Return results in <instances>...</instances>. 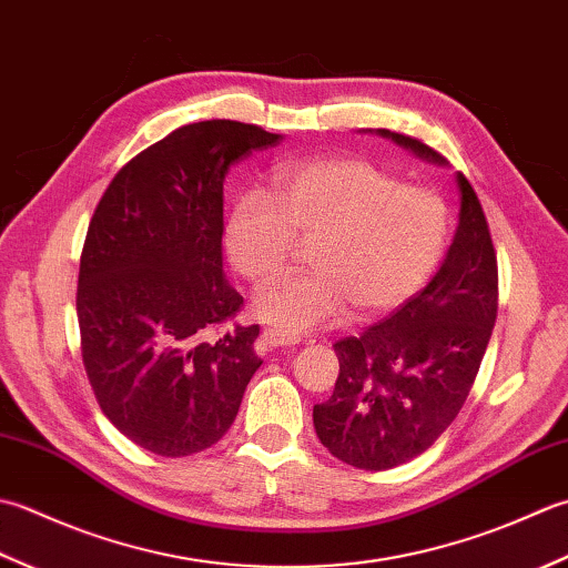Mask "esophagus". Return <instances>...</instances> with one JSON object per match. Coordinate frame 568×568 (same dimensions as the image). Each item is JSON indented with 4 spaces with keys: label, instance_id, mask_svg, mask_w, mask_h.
<instances>
[{
    "label": "esophagus",
    "instance_id": "obj_1",
    "mask_svg": "<svg viewBox=\"0 0 568 568\" xmlns=\"http://www.w3.org/2000/svg\"><path fill=\"white\" fill-rule=\"evenodd\" d=\"M296 343H298V338H294V335H284V333L274 331V328H267L262 333V345H264V348H270V351L292 348V345H296Z\"/></svg>",
    "mask_w": 568,
    "mask_h": 568
}]
</instances>
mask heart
Here are the masks:
<instances>
[{
	"mask_svg": "<svg viewBox=\"0 0 568 568\" xmlns=\"http://www.w3.org/2000/svg\"><path fill=\"white\" fill-rule=\"evenodd\" d=\"M225 252L254 284L274 280L296 240L311 242L308 267L286 274L254 301V314L284 335L375 318L432 280L450 242V211L436 191L402 186L365 159L286 164L274 199L242 191L225 220Z\"/></svg>",
	"mask_w": 568,
	"mask_h": 568,
	"instance_id": "1",
	"label": "heart"
}]
</instances>
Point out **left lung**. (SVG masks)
Instances as JSON below:
<instances>
[{"mask_svg":"<svg viewBox=\"0 0 568 568\" xmlns=\"http://www.w3.org/2000/svg\"><path fill=\"white\" fill-rule=\"evenodd\" d=\"M424 161H448L419 139L377 130ZM458 225L442 267L419 294L361 335L333 345L341 373L314 426L331 454L363 470L422 456L478 375L497 316V260L476 191L456 173Z\"/></svg>","mask_w":568,"mask_h":568,"instance_id":"obj_1","label":"left lung"}]
</instances>
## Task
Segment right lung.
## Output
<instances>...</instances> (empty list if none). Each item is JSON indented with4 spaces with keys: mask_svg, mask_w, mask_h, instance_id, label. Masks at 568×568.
I'll use <instances>...</instances> for the list:
<instances>
[{
    "mask_svg": "<svg viewBox=\"0 0 568 568\" xmlns=\"http://www.w3.org/2000/svg\"><path fill=\"white\" fill-rule=\"evenodd\" d=\"M280 139L233 120L179 126L118 171L90 220L75 298L85 373L108 419L156 456L217 444L262 365L260 326L203 333L242 306L223 272L225 173Z\"/></svg>",
    "mask_w": 568,
    "mask_h": 568,
    "instance_id": "1",
    "label": "right lung"
}]
</instances>
